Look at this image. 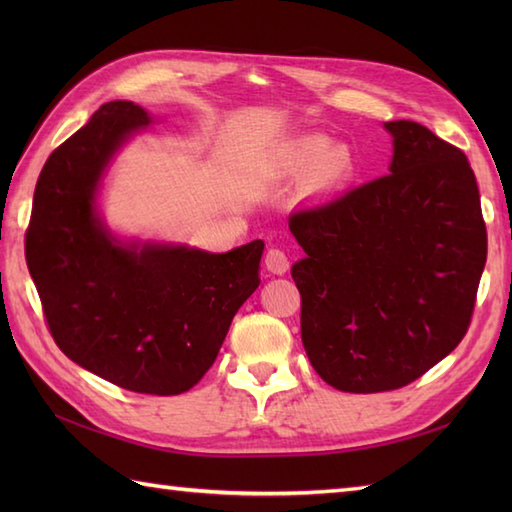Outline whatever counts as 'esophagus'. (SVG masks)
I'll return each instance as SVG.
<instances>
[{
    "label": "esophagus",
    "instance_id": "obj_1",
    "mask_svg": "<svg viewBox=\"0 0 512 512\" xmlns=\"http://www.w3.org/2000/svg\"><path fill=\"white\" fill-rule=\"evenodd\" d=\"M264 264L273 275H284L288 266H290L288 255L281 248H268V253L264 257Z\"/></svg>",
    "mask_w": 512,
    "mask_h": 512
}]
</instances>
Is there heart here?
<instances>
[{"label":"heart","mask_w":512,"mask_h":512,"mask_svg":"<svg viewBox=\"0 0 512 512\" xmlns=\"http://www.w3.org/2000/svg\"><path fill=\"white\" fill-rule=\"evenodd\" d=\"M279 167L288 173L310 171L314 187H336L350 178L354 160L345 145H332L321 134L299 136L281 149Z\"/></svg>","instance_id":"obj_1"}]
</instances>
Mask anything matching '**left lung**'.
<instances>
[{"label": "left lung", "mask_w": 512, "mask_h": 512, "mask_svg": "<svg viewBox=\"0 0 512 512\" xmlns=\"http://www.w3.org/2000/svg\"><path fill=\"white\" fill-rule=\"evenodd\" d=\"M387 176L290 215L301 341L334 389L405 387L471 325L486 264L480 191L464 151L420 123H385Z\"/></svg>", "instance_id": "8db88e82"}]
</instances>
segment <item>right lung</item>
<instances>
[{"mask_svg": "<svg viewBox=\"0 0 512 512\" xmlns=\"http://www.w3.org/2000/svg\"><path fill=\"white\" fill-rule=\"evenodd\" d=\"M151 116L112 101L43 165L26 262L59 350L138 394L176 396L200 383L235 312L259 286L264 242L215 255L173 244H123L96 213L105 167Z\"/></svg>", "mask_w": 512, "mask_h": 512, "instance_id": "right-lung-1", "label": "right lung"}]
</instances>
